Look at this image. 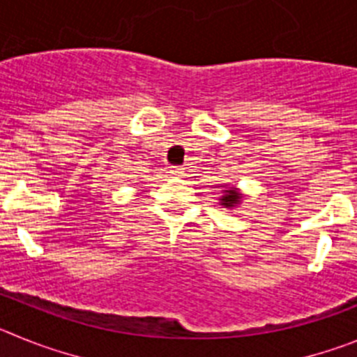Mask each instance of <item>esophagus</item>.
I'll list each match as a JSON object with an SVG mask.
<instances>
[{
  "label": "esophagus",
  "mask_w": 357,
  "mask_h": 357,
  "mask_svg": "<svg viewBox=\"0 0 357 357\" xmlns=\"http://www.w3.org/2000/svg\"><path fill=\"white\" fill-rule=\"evenodd\" d=\"M169 173H172L173 176H184V168H182V166H172V168H169Z\"/></svg>",
  "instance_id": "obj_1"
}]
</instances>
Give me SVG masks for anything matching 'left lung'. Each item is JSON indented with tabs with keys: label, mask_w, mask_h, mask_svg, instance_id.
<instances>
[{
	"label": "left lung",
	"mask_w": 357,
	"mask_h": 357,
	"mask_svg": "<svg viewBox=\"0 0 357 357\" xmlns=\"http://www.w3.org/2000/svg\"><path fill=\"white\" fill-rule=\"evenodd\" d=\"M239 202H241V193H239L238 189L236 188H230V189H225V195L222 197V206L223 207H234L238 206Z\"/></svg>",
	"instance_id": "8db88e82"
}]
</instances>
